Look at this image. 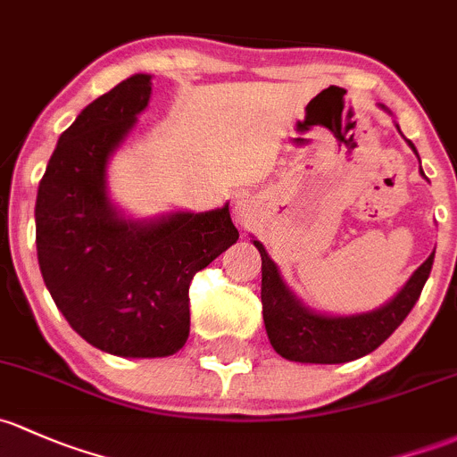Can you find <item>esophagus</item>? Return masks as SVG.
I'll return each instance as SVG.
<instances>
[{"instance_id":"34e87169","label":"esophagus","mask_w":457,"mask_h":457,"mask_svg":"<svg viewBox=\"0 0 457 457\" xmlns=\"http://www.w3.org/2000/svg\"><path fill=\"white\" fill-rule=\"evenodd\" d=\"M237 219H238V223L243 225V228H249V225H252V210H249V205H247V201H237Z\"/></svg>"}]
</instances>
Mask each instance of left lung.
<instances>
[{
    "instance_id": "obj_1",
    "label": "left lung",
    "mask_w": 457,
    "mask_h": 457,
    "mask_svg": "<svg viewBox=\"0 0 457 457\" xmlns=\"http://www.w3.org/2000/svg\"><path fill=\"white\" fill-rule=\"evenodd\" d=\"M407 144L416 153L414 144ZM253 245L262 258L261 300L267 337L280 357L300 363H345L377 350L414 309L434 265V253H431L416 269L407 285L381 309L333 317L306 309L285 285L276 262L269 258L262 243L253 241Z\"/></svg>"
}]
</instances>
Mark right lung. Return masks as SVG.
I'll use <instances>...</instances> for the list:
<instances>
[{
	"instance_id": "1",
	"label": "right lung",
	"mask_w": 457,
	"mask_h": 457,
	"mask_svg": "<svg viewBox=\"0 0 457 457\" xmlns=\"http://www.w3.org/2000/svg\"><path fill=\"white\" fill-rule=\"evenodd\" d=\"M151 98L136 74L87 104L47 162L37 192L43 282L71 328L118 357H168L190 333L196 271L238 241L229 208L124 219L107 196V162Z\"/></svg>"
}]
</instances>
